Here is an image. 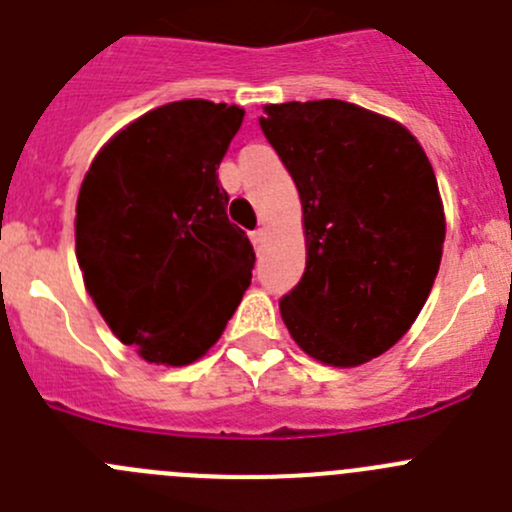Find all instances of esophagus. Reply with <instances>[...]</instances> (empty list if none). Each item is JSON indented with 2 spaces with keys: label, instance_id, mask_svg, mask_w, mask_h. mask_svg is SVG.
<instances>
[{
  "label": "esophagus",
  "instance_id": "obj_1",
  "mask_svg": "<svg viewBox=\"0 0 512 512\" xmlns=\"http://www.w3.org/2000/svg\"><path fill=\"white\" fill-rule=\"evenodd\" d=\"M251 241H253V246H256V248L264 246V241H266V228H256V231L251 233Z\"/></svg>",
  "mask_w": 512,
  "mask_h": 512
}]
</instances>
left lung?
<instances>
[{"label": "left lung", "mask_w": 512, "mask_h": 512, "mask_svg": "<svg viewBox=\"0 0 512 512\" xmlns=\"http://www.w3.org/2000/svg\"><path fill=\"white\" fill-rule=\"evenodd\" d=\"M264 113L304 211L306 269L281 319L316 362L359 367L405 337L435 284L445 243L435 170L405 125L352 102Z\"/></svg>", "instance_id": "8db88e82"}]
</instances>
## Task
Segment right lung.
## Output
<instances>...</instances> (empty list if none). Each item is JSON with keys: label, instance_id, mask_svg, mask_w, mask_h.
Returning <instances> with one entry per match:
<instances>
[{"label": "right lung", "instance_id": "obj_1", "mask_svg": "<svg viewBox=\"0 0 512 512\" xmlns=\"http://www.w3.org/2000/svg\"><path fill=\"white\" fill-rule=\"evenodd\" d=\"M241 123V107L226 102H168L107 140L82 180L75 251L85 289L150 364L203 357L251 284L256 253L228 221L216 173Z\"/></svg>", "mask_w": 512, "mask_h": 512}]
</instances>
